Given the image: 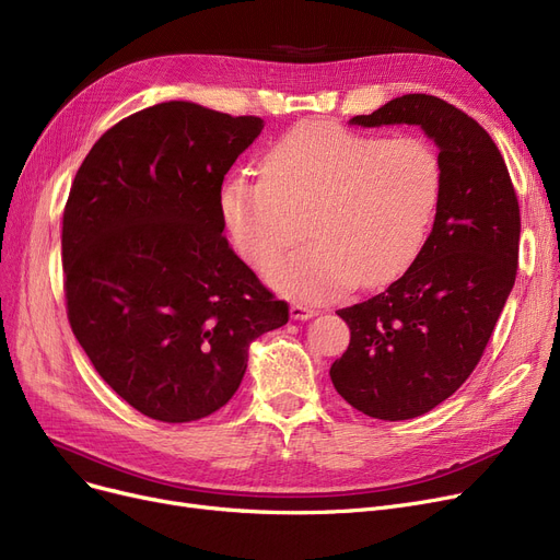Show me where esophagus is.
<instances>
[{"label":"esophagus","instance_id":"1","mask_svg":"<svg viewBox=\"0 0 560 560\" xmlns=\"http://www.w3.org/2000/svg\"><path fill=\"white\" fill-rule=\"evenodd\" d=\"M315 315H317V311L311 308V306H306V304H292V306H290V317H292V319H311V317H315Z\"/></svg>","mask_w":560,"mask_h":560}]
</instances>
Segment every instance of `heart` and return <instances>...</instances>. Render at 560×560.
I'll list each match as a JSON object with an SVG mask.
<instances>
[{
	"instance_id": "heart-1",
	"label": "heart",
	"mask_w": 560,
	"mask_h": 560,
	"mask_svg": "<svg viewBox=\"0 0 560 560\" xmlns=\"http://www.w3.org/2000/svg\"><path fill=\"white\" fill-rule=\"evenodd\" d=\"M443 163L420 136L384 138L338 122L306 120L262 156L260 179L235 172L220 211L238 252L281 295L340 298L351 285H381L420 254L433 222ZM312 243L281 261L301 237Z\"/></svg>"
}]
</instances>
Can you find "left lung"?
<instances>
[{
  "label": "left lung",
  "mask_w": 560,
  "mask_h": 560,
  "mask_svg": "<svg viewBox=\"0 0 560 560\" xmlns=\"http://www.w3.org/2000/svg\"><path fill=\"white\" fill-rule=\"evenodd\" d=\"M349 125H418L443 163L433 229L410 268L378 295L340 308L351 331L329 374L376 420L429 413L472 374L517 275L520 203L488 131L433 95H404Z\"/></svg>",
  "instance_id": "8db88e82"
}]
</instances>
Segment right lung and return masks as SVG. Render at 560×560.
Instances as JSON below:
<instances>
[{"mask_svg":"<svg viewBox=\"0 0 560 560\" xmlns=\"http://www.w3.org/2000/svg\"><path fill=\"white\" fill-rule=\"evenodd\" d=\"M260 131L256 115L163 102L110 127L77 170L61 235L70 327L152 420L215 413L252 340L290 317L222 235L224 174Z\"/></svg>","mask_w":560,"mask_h":560,"instance_id":"obj_1","label":"right lung"}]
</instances>
